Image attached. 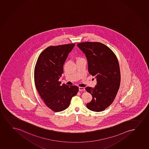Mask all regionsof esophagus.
Listing matches in <instances>:
<instances>
[{
	"mask_svg": "<svg viewBox=\"0 0 149 149\" xmlns=\"http://www.w3.org/2000/svg\"><path fill=\"white\" fill-rule=\"evenodd\" d=\"M85 90L84 87H79V91H83Z\"/></svg>",
	"mask_w": 149,
	"mask_h": 149,
	"instance_id": "obj_1",
	"label": "esophagus"
}]
</instances>
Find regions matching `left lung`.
<instances>
[{
    "instance_id": "8db88e82",
    "label": "left lung",
    "mask_w": 149,
    "mask_h": 149,
    "mask_svg": "<svg viewBox=\"0 0 149 149\" xmlns=\"http://www.w3.org/2000/svg\"><path fill=\"white\" fill-rule=\"evenodd\" d=\"M85 54L89 74L97 78V85L86 91L93 96L86 107L95 112H101L113 102L120 87L121 76L118 59L110 48L101 42L78 43Z\"/></svg>"
}]
</instances>
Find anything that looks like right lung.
I'll use <instances>...</instances> for the list:
<instances>
[{
    "instance_id": "obj_1",
    "label": "right lung",
    "mask_w": 149,
    "mask_h": 149,
    "mask_svg": "<svg viewBox=\"0 0 149 149\" xmlns=\"http://www.w3.org/2000/svg\"><path fill=\"white\" fill-rule=\"evenodd\" d=\"M74 43L50 46L41 53L35 65L34 82L37 91L45 104L54 112L68 108L72 97L77 94L75 85H61L58 81L63 66Z\"/></svg>"
}]
</instances>
